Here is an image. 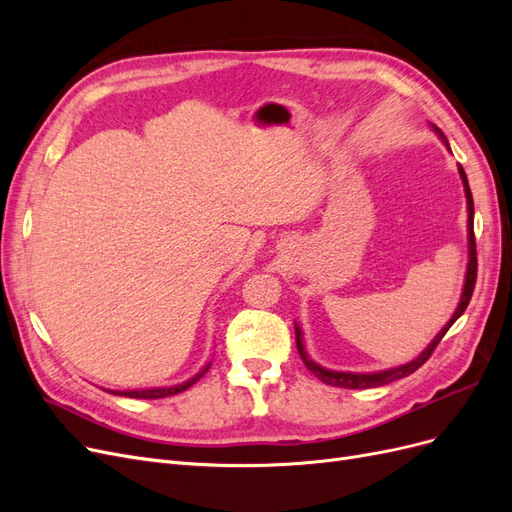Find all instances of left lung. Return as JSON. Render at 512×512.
Here are the masks:
<instances>
[{
    "mask_svg": "<svg viewBox=\"0 0 512 512\" xmlns=\"http://www.w3.org/2000/svg\"><path fill=\"white\" fill-rule=\"evenodd\" d=\"M433 132H436L444 145L448 147L446 143V136L436 128L431 126ZM459 177L463 181V190H466V200H468V269H466V282H463V292H461V299H459V305L455 309V314L451 316V320H448L444 327L440 329V333L431 339V344L416 356L414 361L406 363V365H399V367H391V369H382V371H367V374H356V371H335V369H327L318 365L316 361L309 359V354L303 346V331L297 322H294V333H297V350L301 354V359L305 363V367L312 371V374L324 382V384H331V386H342V389H376V386H384V384H391L399 378H406L410 374H414V371L421 367L431 352L436 350V346L440 344V339L446 335V331L453 327L455 320L466 312V307L472 299V292H474V284H476V241H474V200H472V192H470V185H468V177L466 173H463V168L459 166Z\"/></svg>",
    "mask_w": 512,
    "mask_h": 512,
    "instance_id": "1",
    "label": "left lung"
}]
</instances>
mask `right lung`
<instances>
[{
    "mask_svg": "<svg viewBox=\"0 0 512 512\" xmlns=\"http://www.w3.org/2000/svg\"><path fill=\"white\" fill-rule=\"evenodd\" d=\"M211 367V363H207L203 369L198 371L196 376H192L190 380H185L181 384H173V386H156V389H134V391H111L115 395H123V397H132V399H162V397H170V395H177L185 389H190L192 384H196L200 378L207 374V369Z\"/></svg>",
    "mask_w": 512,
    "mask_h": 512,
    "instance_id": "1",
    "label": "right lung"
}]
</instances>
